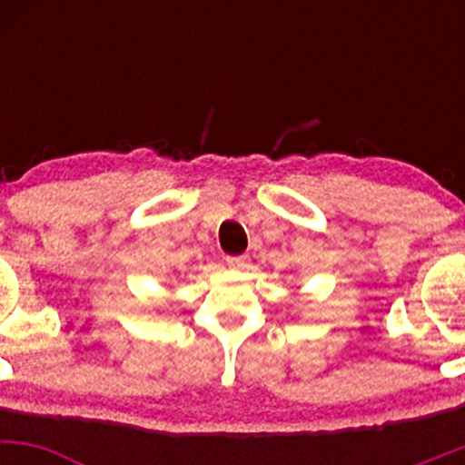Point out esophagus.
I'll use <instances>...</instances> for the list:
<instances>
[{
  "instance_id": "obj_1",
  "label": "esophagus",
  "mask_w": 465,
  "mask_h": 465,
  "mask_svg": "<svg viewBox=\"0 0 465 465\" xmlns=\"http://www.w3.org/2000/svg\"><path fill=\"white\" fill-rule=\"evenodd\" d=\"M247 262H249V255H229V258H227V266H229V269H233V271L244 269Z\"/></svg>"
}]
</instances>
